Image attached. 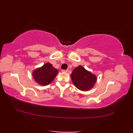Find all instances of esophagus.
I'll return each mask as SVG.
<instances>
[{"mask_svg":"<svg viewBox=\"0 0 133 133\" xmlns=\"http://www.w3.org/2000/svg\"><path fill=\"white\" fill-rule=\"evenodd\" d=\"M62 72H68V70H62Z\"/></svg>","mask_w":133,"mask_h":133,"instance_id":"34e87169","label":"esophagus"}]
</instances>
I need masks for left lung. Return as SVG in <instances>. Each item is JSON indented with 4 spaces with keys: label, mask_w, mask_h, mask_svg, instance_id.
Returning a JSON list of instances; mask_svg holds the SVG:
<instances>
[{
    "label": "left lung",
    "mask_w": 133,
    "mask_h": 133,
    "mask_svg": "<svg viewBox=\"0 0 133 133\" xmlns=\"http://www.w3.org/2000/svg\"><path fill=\"white\" fill-rule=\"evenodd\" d=\"M71 78L74 86L83 91H89L94 87L97 80L96 75L87 71L81 65L73 70Z\"/></svg>",
    "instance_id": "1"
}]
</instances>
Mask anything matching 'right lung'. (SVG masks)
Here are the masks:
<instances>
[{"label": "right lung", "instance_id": "obj_1", "mask_svg": "<svg viewBox=\"0 0 133 133\" xmlns=\"http://www.w3.org/2000/svg\"><path fill=\"white\" fill-rule=\"evenodd\" d=\"M58 71L51 64L46 63L41 67L34 70L32 76L36 83L41 86H46L54 79Z\"/></svg>", "mask_w": 133, "mask_h": 133}]
</instances>
